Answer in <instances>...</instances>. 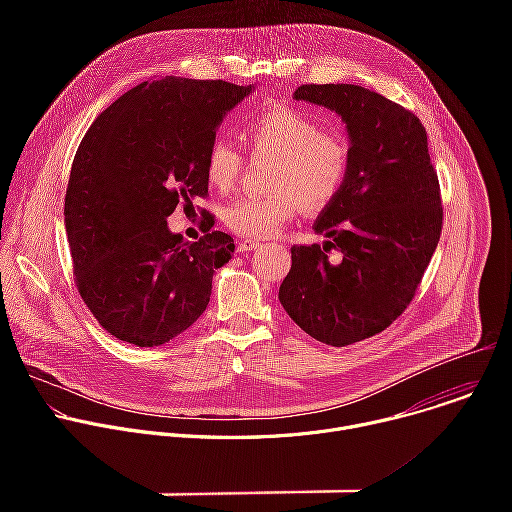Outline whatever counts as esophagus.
<instances>
[{
    "mask_svg": "<svg viewBox=\"0 0 512 512\" xmlns=\"http://www.w3.org/2000/svg\"><path fill=\"white\" fill-rule=\"evenodd\" d=\"M257 247H259V241H255V239H241V241H239V245H237V249H239L241 253L255 251Z\"/></svg>",
    "mask_w": 512,
    "mask_h": 512,
    "instance_id": "34e87169",
    "label": "esophagus"
}]
</instances>
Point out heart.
Listing matches in <instances>:
<instances>
[{
    "label": "heart",
    "mask_w": 512,
    "mask_h": 512,
    "mask_svg": "<svg viewBox=\"0 0 512 512\" xmlns=\"http://www.w3.org/2000/svg\"><path fill=\"white\" fill-rule=\"evenodd\" d=\"M255 154L275 156L269 174V194L241 196L225 212V225L251 239L277 233L300 208L326 210L342 192L352 150L348 137L338 129H322L308 113L267 105L253 113L243 127ZM206 178L221 192L237 186L243 172V154L235 143L216 137L206 152Z\"/></svg>",
    "instance_id": "heart-1"
}]
</instances>
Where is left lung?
<instances>
[{"label": "left lung", "mask_w": 512, "mask_h": 512, "mask_svg": "<svg viewBox=\"0 0 512 512\" xmlns=\"http://www.w3.org/2000/svg\"><path fill=\"white\" fill-rule=\"evenodd\" d=\"M294 97L342 117L352 162L314 225L328 241L291 247L279 302L312 338L348 346L383 332L411 304L442 235L440 182L409 109L358 85H302Z\"/></svg>", "instance_id": "8db88e82"}]
</instances>
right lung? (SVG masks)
Wrapping results in <instances>:
<instances>
[{
	"label": "right lung",
	"mask_w": 512,
	"mask_h": 512,
	"mask_svg": "<svg viewBox=\"0 0 512 512\" xmlns=\"http://www.w3.org/2000/svg\"><path fill=\"white\" fill-rule=\"evenodd\" d=\"M249 93L251 85L164 77L127 91L85 133L64 225L79 294L115 338L160 346L206 310L212 273L235 241L212 231L210 212L196 243L170 233L168 216L208 196V145Z\"/></svg>",
	"instance_id": "1"
}]
</instances>
